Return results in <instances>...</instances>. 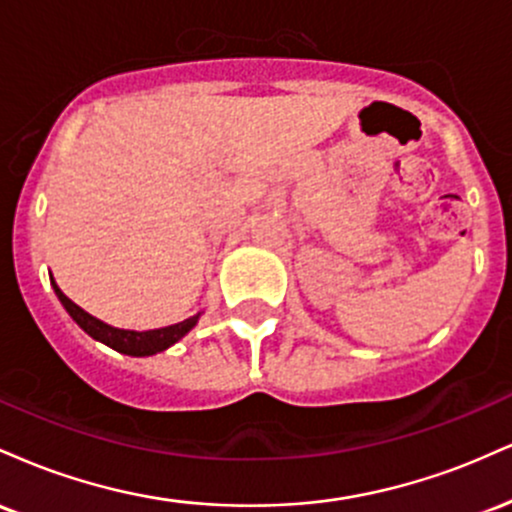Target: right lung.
<instances>
[{
  "instance_id": "right-lung-1",
  "label": "right lung",
  "mask_w": 512,
  "mask_h": 512,
  "mask_svg": "<svg viewBox=\"0 0 512 512\" xmlns=\"http://www.w3.org/2000/svg\"><path fill=\"white\" fill-rule=\"evenodd\" d=\"M50 284L52 289H55L57 298H60V303L64 305V310L72 315V320L88 334V337H93L96 342H103L105 346H110V349L120 351V354H127V356H154L158 351H166L168 346L180 342V339L185 337V334L190 332L199 320V313H197L187 317V320L178 322V325L161 327V330H146V332L120 330V327L105 325V322L98 320V317L88 315L84 308H79L72 298L64 296L60 286L55 284V279H50Z\"/></svg>"
}]
</instances>
